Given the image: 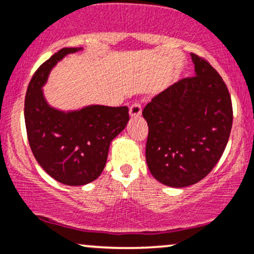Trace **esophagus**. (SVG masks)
Returning <instances> with one entry per match:
<instances>
[{
  "instance_id": "obj_1",
  "label": "esophagus",
  "mask_w": 254,
  "mask_h": 254,
  "mask_svg": "<svg viewBox=\"0 0 254 254\" xmlns=\"http://www.w3.org/2000/svg\"><path fill=\"white\" fill-rule=\"evenodd\" d=\"M129 114L131 118H137L142 115V106H140L139 103H135L130 106Z\"/></svg>"
}]
</instances>
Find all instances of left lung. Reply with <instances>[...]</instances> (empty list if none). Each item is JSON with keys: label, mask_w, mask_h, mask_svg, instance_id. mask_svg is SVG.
Returning <instances> with one entry per match:
<instances>
[{"label": "left lung", "mask_w": 254, "mask_h": 254, "mask_svg": "<svg viewBox=\"0 0 254 254\" xmlns=\"http://www.w3.org/2000/svg\"><path fill=\"white\" fill-rule=\"evenodd\" d=\"M190 57L195 77L175 82L143 110L149 127L146 164L158 182L174 188L208 175L227 145L233 122L222 78L202 58Z\"/></svg>", "instance_id": "left-lung-1"}]
</instances>
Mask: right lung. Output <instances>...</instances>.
<instances>
[{
  "mask_svg": "<svg viewBox=\"0 0 254 254\" xmlns=\"http://www.w3.org/2000/svg\"><path fill=\"white\" fill-rule=\"evenodd\" d=\"M81 47L63 48L34 73L24 100L27 136L35 160L58 182L84 186L102 174L111 142L129 122L127 106L87 105L78 110L51 106L42 87L53 67Z\"/></svg>",
  "mask_w": 254,
  "mask_h": 254,
  "instance_id": "obj_1",
  "label": "right lung"
}]
</instances>
